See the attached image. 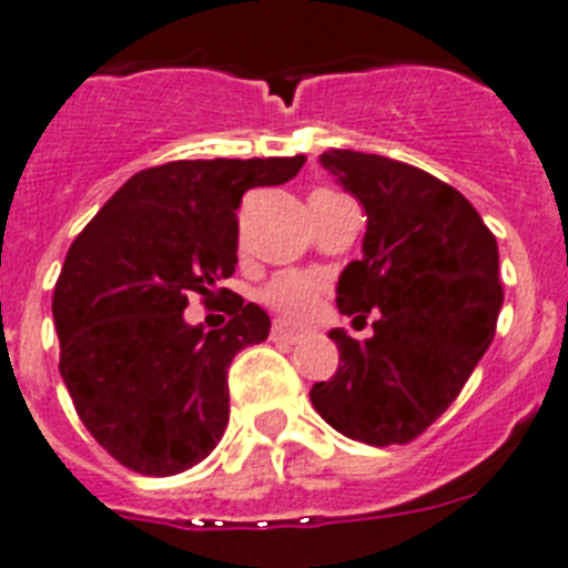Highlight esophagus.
<instances>
[{"instance_id":"34e87169","label":"esophagus","mask_w":568,"mask_h":568,"mask_svg":"<svg viewBox=\"0 0 568 568\" xmlns=\"http://www.w3.org/2000/svg\"><path fill=\"white\" fill-rule=\"evenodd\" d=\"M272 339L274 342H288V345H296V342H303L305 334L303 331H294L288 328V325H283V322H277L272 328Z\"/></svg>"}]
</instances>
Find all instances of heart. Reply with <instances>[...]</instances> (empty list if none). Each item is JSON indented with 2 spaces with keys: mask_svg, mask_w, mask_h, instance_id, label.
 <instances>
[{
  "mask_svg": "<svg viewBox=\"0 0 568 568\" xmlns=\"http://www.w3.org/2000/svg\"><path fill=\"white\" fill-rule=\"evenodd\" d=\"M320 280L308 277V274H277L260 291L263 305H268L274 314L285 316L291 322L308 320L316 311V305H320Z\"/></svg>",
  "mask_w": 568,
  "mask_h": 568,
  "instance_id": "heart-1",
  "label": "heart"
}]
</instances>
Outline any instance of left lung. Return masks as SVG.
Instances as JSON below:
<instances>
[{"label":"left lung","instance_id":"left-lung-1","mask_svg":"<svg viewBox=\"0 0 568 568\" xmlns=\"http://www.w3.org/2000/svg\"><path fill=\"white\" fill-rule=\"evenodd\" d=\"M367 212L362 252L339 277L336 305L373 336L331 331L339 367L311 405L354 442L387 447L422 436L447 410L498 325V246L473 203L430 172L354 150L320 155Z\"/></svg>","mask_w":568,"mask_h":568}]
</instances>
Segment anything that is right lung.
<instances>
[{"label": "right lung", "instance_id": "obj_1", "mask_svg": "<svg viewBox=\"0 0 568 568\" xmlns=\"http://www.w3.org/2000/svg\"><path fill=\"white\" fill-rule=\"evenodd\" d=\"M303 163L305 155L152 166L73 240L53 291L61 379L90 436L132 473H183L223 438L229 365L265 342L272 320L237 294L223 329H192L182 308L192 295L232 293L217 283L237 265L243 195L291 181Z\"/></svg>", "mask_w": 568, "mask_h": 568}]
</instances>
